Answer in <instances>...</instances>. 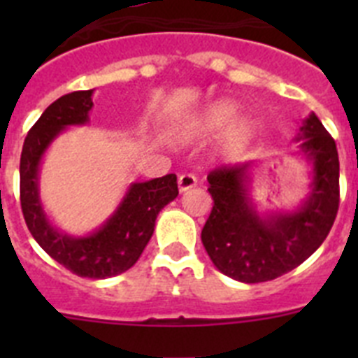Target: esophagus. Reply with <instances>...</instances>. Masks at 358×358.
<instances>
[{"label":"esophagus","mask_w":358,"mask_h":358,"mask_svg":"<svg viewBox=\"0 0 358 358\" xmlns=\"http://www.w3.org/2000/svg\"><path fill=\"white\" fill-rule=\"evenodd\" d=\"M177 182H179V189L186 192V189L197 186V177L194 173H182V176H179V181Z\"/></svg>","instance_id":"34e87169"}]
</instances>
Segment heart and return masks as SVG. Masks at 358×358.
Returning <instances> with one entry per match:
<instances>
[{
	"label": "heart",
	"instance_id": "b5f03b06",
	"mask_svg": "<svg viewBox=\"0 0 358 358\" xmlns=\"http://www.w3.org/2000/svg\"><path fill=\"white\" fill-rule=\"evenodd\" d=\"M240 107L233 100H217L210 103L206 109L202 110L197 118H194L188 125V132L194 136H213L218 132L226 131L227 127L233 125L238 118ZM252 134V123L248 120H242L233 127L231 132V141L236 145L245 143Z\"/></svg>",
	"mask_w": 358,
	"mask_h": 358
}]
</instances>
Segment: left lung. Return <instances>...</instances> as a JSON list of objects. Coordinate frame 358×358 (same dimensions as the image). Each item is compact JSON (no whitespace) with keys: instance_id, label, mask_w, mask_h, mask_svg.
<instances>
[{"instance_id":"left-lung-1","label":"left lung","mask_w":358,"mask_h":358,"mask_svg":"<svg viewBox=\"0 0 358 358\" xmlns=\"http://www.w3.org/2000/svg\"><path fill=\"white\" fill-rule=\"evenodd\" d=\"M296 141L312 164V192L290 213L260 217L249 201L252 163L210 172L213 208L201 238L215 267L242 283L283 276L314 255L330 233L339 210V154L335 141L312 113Z\"/></svg>"}]
</instances>
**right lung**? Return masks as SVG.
Segmentation results:
<instances>
[{"mask_svg":"<svg viewBox=\"0 0 358 358\" xmlns=\"http://www.w3.org/2000/svg\"><path fill=\"white\" fill-rule=\"evenodd\" d=\"M93 90L61 96L44 110L24 138L19 163L21 210L31 236L53 260L82 278L116 276L138 262L159 211L179 195L176 173L134 182L113 217L87 236H71L50 224L39 199V164L44 152L69 125L90 122Z\"/></svg>","mask_w":358,"mask_h":358,"instance_id":"add662e5","label":"right lung"}]
</instances>
